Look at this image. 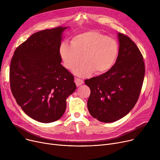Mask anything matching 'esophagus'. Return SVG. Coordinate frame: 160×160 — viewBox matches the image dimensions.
Returning <instances> with one entry per match:
<instances>
[{
  "label": "esophagus",
  "mask_w": 160,
  "mask_h": 160,
  "mask_svg": "<svg viewBox=\"0 0 160 160\" xmlns=\"http://www.w3.org/2000/svg\"><path fill=\"white\" fill-rule=\"evenodd\" d=\"M74 82H75L76 85H77V86H78V87L80 86L81 85H82L83 83V81L82 80H81L80 78H75Z\"/></svg>",
  "instance_id": "obj_1"
}]
</instances>
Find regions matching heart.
I'll list each match as a JSON object with an SVG mask.
<instances>
[{
    "mask_svg": "<svg viewBox=\"0 0 160 160\" xmlns=\"http://www.w3.org/2000/svg\"><path fill=\"white\" fill-rule=\"evenodd\" d=\"M119 53L117 42L97 31L89 30L74 36L71 45L62 43L60 54L63 65L69 70L73 69L82 60L84 62L74 70L80 77H88L93 72L104 73L114 65Z\"/></svg>",
    "mask_w": 160,
    "mask_h": 160,
    "instance_id": "b5f03b06",
    "label": "heart"
}]
</instances>
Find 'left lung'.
Instances as JSON below:
<instances>
[{
	"label": "left lung",
	"instance_id": "1",
	"mask_svg": "<svg viewBox=\"0 0 160 160\" xmlns=\"http://www.w3.org/2000/svg\"><path fill=\"white\" fill-rule=\"evenodd\" d=\"M119 51L115 63L105 73L87 79L91 89L88 108L100 122H113L127 115L136 104L143 83V57L136 43L119 33Z\"/></svg>",
	"mask_w": 160,
	"mask_h": 160
}]
</instances>
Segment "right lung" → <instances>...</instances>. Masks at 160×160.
I'll return each instance as SVG.
<instances>
[{"instance_id":"obj_1","label":"right lung","mask_w":160,"mask_h":160,"mask_svg":"<svg viewBox=\"0 0 160 160\" xmlns=\"http://www.w3.org/2000/svg\"><path fill=\"white\" fill-rule=\"evenodd\" d=\"M59 27L36 32L15 49L10 67V84L16 102L37 121L60 119L66 99L76 90L74 76L61 65L62 32Z\"/></svg>"}]
</instances>
